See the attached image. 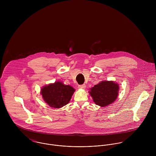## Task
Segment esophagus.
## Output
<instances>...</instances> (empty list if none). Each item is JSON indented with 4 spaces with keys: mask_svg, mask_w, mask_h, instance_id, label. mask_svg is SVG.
Returning <instances> with one entry per match:
<instances>
[{
    "mask_svg": "<svg viewBox=\"0 0 156 156\" xmlns=\"http://www.w3.org/2000/svg\"><path fill=\"white\" fill-rule=\"evenodd\" d=\"M79 89H85L86 88V85L85 84L81 85H79Z\"/></svg>",
    "mask_w": 156,
    "mask_h": 156,
    "instance_id": "obj_1",
    "label": "esophagus"
}]
</instances>
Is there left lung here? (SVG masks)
<instances>
[{
	"label": "left lung",
	"mask_w": 156,
	"mask_h": 156,
	"mask_svg": "<svg viewBox=\"0 0 156 156\" xmlns=\"http://www.w3.org/2000/svg\"><path fill=\"white\" fill-rule=\"evenodd\" d=\"M119 85L113 81H102L89 91L94 103L100 106L105 107L111 105L118 95Z\"/></svg>",
	"instance_id": "1"
}]
</instances>
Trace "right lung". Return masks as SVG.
I'll return each instance as SVG.
<instances>
[{
	"label": "right lung",
	"instance_id": "1",
	"mask_svg": "<svg viewBox=\"0 0 156 156\" xmlns=\"http://www.w3.org/2000/svg\"><path fill=\"white\" fill-rule=\"evenodd\" d=\"M75 89L72 87L57 81L43 87L41 89V94L48 105L58 109L68 103Z\"/></svg>",
	"mask_w": 156,
	"mask_h": 156
}]
</instances>
